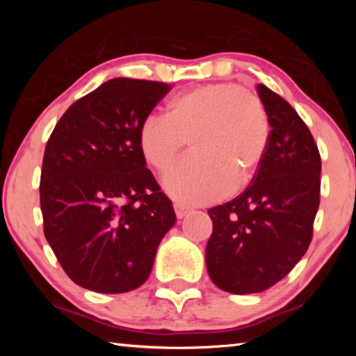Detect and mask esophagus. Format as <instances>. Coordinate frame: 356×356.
Masks as SVG:
<instances>
[{"label":"esophagus","instance_id":"34e87169","mask_svg":"<svg viewBox=\"0 0 356 356\" xmlns=\"http://www.w3.org/2000/svg\"><path fill=\"white\" fill-rule=\"evenodd\" d=\"M174 212H176L177 218H184V216L190 212V209L186 207V206H184V204L176 202V204H174Z\"/></svg>","mask_w":356,"mask_h":356}]
</instances>
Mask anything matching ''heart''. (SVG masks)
Here are the masks:
<instances>
[{"label": "heart", "mask_w": 356, "mask_h": 356, "mask_svg": "<svg viewBox=\"0 0 356 356\" xmlns=\"http://www.w3.org/2000/svg\"><path fill=\"white\" fill-rule=\"evenodd\" d=\"M270 140L262 99L236 83H207L176 94L165 118L147 116L138 129L146 163L163 174L184 152L190 156L165 177V190L184 204L220 200L254 176Z\"/></svg>", "instance_id": "1"}]
</instances>
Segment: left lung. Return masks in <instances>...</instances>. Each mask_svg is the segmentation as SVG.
I'll use <instances>...</instances> for the list:
<instances>
[{"instance_id":"8db88e82","label":"left lung","mask_w":356,"mask_h":356,"mask_svg":"<svg viewBox=\"0 0 356 356\" xmlns=\"http://www.w3.org/2000/svg\"><path fill=\"white\" fill-rule=\"evenodd\" d=\"M257 92L272 127L264 159L242 195L209 209V276L238 295L262 292L291 273L311 243L321 202L322 161L308 125L265 84Z\"/></svg>"}]
</instances>
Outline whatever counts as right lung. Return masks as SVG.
Returning a JSON list of instances; mask_svg holds the SVG:
<instances>
[{"mask_svg":"<svg viewBox=\"0 0 356 356\" xmlns=\"http://www.w3.org/2000/svg\"><path fill=\"white\" fill-rule=\"evenodd\" d=\"M171 91L160 81L114 78L78 99L45 146L44 234L75 284L122 293L149 278L176 222L138 147V129Z\"/></svg>","mask_w":356,"mask_h":356,"instance_id":"obj_1","label":"right lung"}]
</instances>
